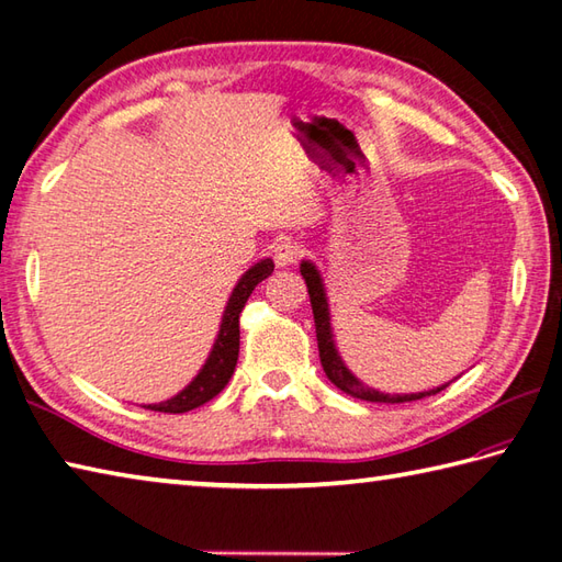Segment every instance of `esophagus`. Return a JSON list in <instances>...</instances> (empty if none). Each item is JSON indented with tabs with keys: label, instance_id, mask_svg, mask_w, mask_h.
<instances>
[{
	"label": "esophagus",
	"instance_id": "obj_1",
	"mask_svg": "<svg viewBox=\"0 0 562 562\" xmlns=\"http://www.w3.org/2000/svg\"><path fill=\"white\" fill-rule=\"evenodd\" d=\"M272 256L280 268H288V266H292V262L300 260L302 246L296 244L294 238H280V241L272 246Z\"/></svg>",
	"mask_w": 562,
	"mask_h": 562
}]
</instances>
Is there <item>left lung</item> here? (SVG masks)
<instances>
[{"instance_id":"left-lung-1","label":"left lung","mask_w":562,"mask_h":562,"mask_svg":"<svg viewBox=\"0 0 562 562\" xmlns=\"http://www.w3.org/2000/svg\"><path fill=\"white\" fill-rule=\"evenodd\" d=\"M302 278L306 282L308 290V300H312L314 308V324H316V340H318V357H321V367H324L326 376L336 384L340 391L350 393L352 398H362V401H372V403H408V401H420L425 396H435L445 386H437L432 391H423V393H381L364 386L360 379H357L348 367H345L342 357L336 350V342H333V330H330V314H328V300H326V290H324V280L316 270L314 262L302 260Z\"/></svg>"}]
</instances>
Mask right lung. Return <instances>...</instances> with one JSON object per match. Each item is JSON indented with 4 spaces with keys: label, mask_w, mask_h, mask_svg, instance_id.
<instances>
[{
    "label": "right lung",
    "mask_w": 562,
    "mask_h": 562,
    "mask_svg": "<svg viewBox=\"0 0 562 562\" xmlns=\"http://www.w3.org/2000/svg\"><path fill=\"white\" fill-rule=\"evenodd\" d=\"M272 270H274L272 260L266 258V260L256 262L254 268H248L241 274V280L236 282L229 302H226L220 336H217V340H214L212 352L205 360V364H202L198 376L190 381V384L181 393H178V396L164 401V403L147 405L149 411L188 413V411L198 408V405L212 401L226 384H229L236 360H238V314L244 312L250 292H254L258 288V282L266 280Z\"/></svg>",
    "instance_id": "add662e5"
}]
</instances>
